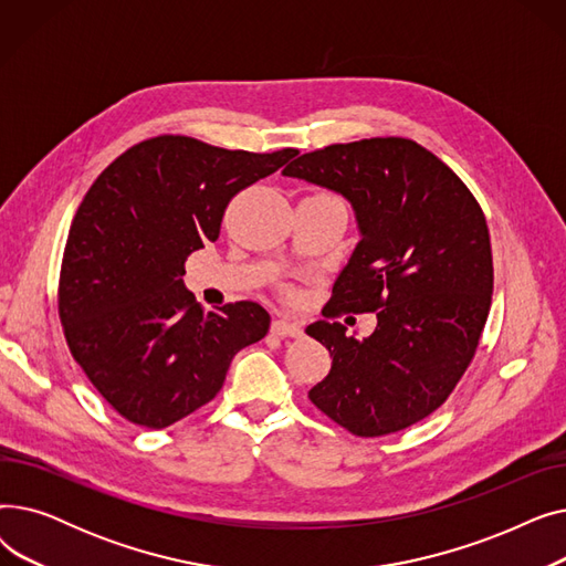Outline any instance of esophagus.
<instances>
[{"instance_id": "obj_1", "label": "esophagus", "mask_w": 566, "mask_h": 566, "mask_svg": "<svg viewBox=\"0 0 566 566\" xmlns=\"http://www.w3.org/2000/svg\"><path fill=\"white\" fill-rule=\"evenodd\" d=\"M271 331H273V335H277V337H301V335H303L301 325L293 323V321H286V318L273 321Z\"/></svg>"}]
</instances>
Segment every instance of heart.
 <instances>
[{
	"instance_id": "1",
	"label": "heart",
	"mask_w": 566,
	"mask_h": 566,
	"mask_svg": "<svg viewBox=\"0 0 566 566\" xmlns=\"http://www.w3.org/2000/svg\"><path fill=\"white\" fill-rule=\"evenodd\" d=\"M328 195H331V192H328Z\"/></svg>"
}]
</instances>
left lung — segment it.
Segmentation results:
<instances>
[{
  "instance_id": "obj_1",
  "label": "left lung",
  "mask_w": 566,
  "mask_h": 566,
  "mask_svg": "<svg viewBox=\"0 0 566 566\" xmlns=\"http://www.w3.org/2000/svg\"><path fill=\"white\" fill-rule=\"evenodd\" d=\"M284 176L344 195L360 243L307 335L331 350L310 401L360 438L408 429L440 408L478 353L493 293L480 201L418 142L371 137L303 154ZM376 311L367 340L345 337L342 313Z\"/></svg>"
}]
</instances>
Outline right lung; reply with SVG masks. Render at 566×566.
<instances>
[{
	"label": "right lung",
	"mask_w": 566,
	"mask_h": 566,
	"mask_svg": "<svg viewBox=\"0 0 566 566\" xmlns=\"http://www.w3.org/2000/svg\"><path fill=\"white\" fill-rule=\"evenodd\" d=\"M298 148L229 151L186 135L148 137L86 190L59 273V318L75 363L133 424L165 429L222 390L233 355L263 339L250 301L203 314L186 259L218 241L229 201Z\"/></svg>",
	"instance_id": "1"
}]
</instances>
